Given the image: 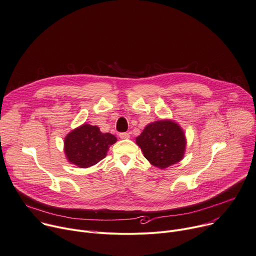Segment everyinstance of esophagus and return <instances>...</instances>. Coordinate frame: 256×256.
I'll list each match as a JSON object with an SVG mask.
<instances>
[{
    "label": "esophagus",
    "instance_id": "1",
    "mask_svg": "<svg viewBox=\"0 0 256 256\" xmlns=\"http://www.w3.org/2000/svg\"><path fill=\"white\" fill-rule=\"evenodd\" d=\"M130 134L128 132H122V134H120V138H130Z\"/></svg>",
    "mask_w": 256,
    "mask_h": 256
}]
</instances>
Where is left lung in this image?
I'll return each instance as SVG.
<instances>
[{
  "label": "left lung",
  "instance_id": "left-lung-1",
  "mask_svg": "<svg viewBox=\"0 0 256 256\" xmlns=\"http://www.w3.org/2000/svg\"><path fill=\"white\" fill-rule=\"evenodd\" d=\"M136 143L153 166L164 170L184 158L187 138L178 124L159 120L147 124Z\"/></svg>",
  "mask_w": 256,
  "mask_h": 256
}]
</instances>
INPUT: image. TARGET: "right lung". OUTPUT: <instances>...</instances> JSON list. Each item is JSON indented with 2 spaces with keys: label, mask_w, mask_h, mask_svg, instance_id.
Returning a JSON list of instances; mask_svg holds the SVG:
<instances>
[{
  "label": "right lung",
  "mask_w": 256,
  "mask_h": 256,
  "mask_svg": "<svg viewBox=\"0 0 256 256\" xmlns=\"http://www.w3.org/2000/svg\"><path fill=\"white\" fill-rule=\"evenodd\" d=\"M116 141L115 136L102 132L99 126L84 124L66 134L64 153L69 164L86 168L105 158L109 147Z\"/></svg>",
  "instance_id": "add662e5"
}]
</instances>
